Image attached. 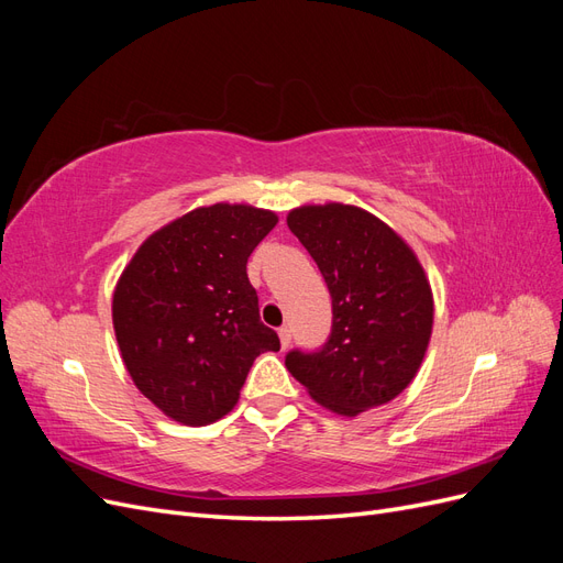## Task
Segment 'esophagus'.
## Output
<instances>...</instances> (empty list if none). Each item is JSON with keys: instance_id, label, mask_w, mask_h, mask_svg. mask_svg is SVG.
<instances>
[{"instance_id": "1", "label": "esophagus", "mask_w": 563, "mask_h": 563, "mask_svg": "<svg viewBox=\"0 0 563 563\" xmlns=\"http://www.w3.org/2000/svg\"><path fill=\"white\" fill-rule=\"evenodd\" d=\"M279 340H282V347H284V350H286L288 345H291V329L282 327V329H279Z\"/></svg>"}]
</instances>
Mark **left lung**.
<instances>
[{"label": "left lung", "mask_w": 563, "mask_h": 563, "mask_svg": "<svg viewBox=\"0 0 563 563\" xmlns=\"http://www.w3.org/2000/svg\"><path fill=\"white\" fill-rule=\"evenodd\" d=\"M327 279L333 329L286 368L323 408L354 418L411 385L430 345L434 298L413 249L352 203H308L286 218Z\"/></svg>", "instance_id": "1"}]
</instances>
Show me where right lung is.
Wrapping results in <instances>:
<instances>
[{
  "label": "right lung",
  "mask_w": 563,
  "mask_h": 563,
  "mask_svg": "<svg viewBox=\"0 0 563 563\" xmlns=\"http://www.w3.org/2000/svg\"><path fill=\"white\" fill-rule=\"evenodd\" d=\"M277 220L249 203L199 207L152 232L119 277V352L133 385L172 420L201 428L228 416L255 356L279 350L246 275Z\"/></svg>",
  "instance_id": "obj_1"
}]
</instances>
